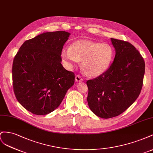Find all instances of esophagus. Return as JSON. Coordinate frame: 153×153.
<instances>
[{
    "label": "esophagus",
    "mask_w": 153,
    "mask_h": 153,
    "mask_svg": "<svg viewBox=\"0 0 153 153\" xmlns=\"http://www.w3.org/2000/svg\"><path fill=\"white\" fill-rule=\"evenodd\" d=\"M82 78L81 77V76L79 75H77L75 77V81L76 82H81V81H82Z\"/></svg>",
    "instance_id": "1"
}]
</instances>
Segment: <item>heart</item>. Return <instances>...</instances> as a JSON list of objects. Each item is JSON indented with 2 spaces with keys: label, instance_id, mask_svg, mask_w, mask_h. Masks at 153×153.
<instances>
[{
  "label": "heart",
  "instance_id": "1",
  "mask_svg": "<svg viewBox=\"0 0 153 153\" xmlns=\"http://www.w3.org/2000/svg\"><path fill=\"white\" fill-rule=\"evenodd\" d=\"M115 51L108 43L79 40L70 48H64L62 58L68 68L81 62L82 71L90 77H97L105 72L114 58Z\"/></svg>",
  "mask_w": 153,
  "mask_h": 153
}]
</instances>
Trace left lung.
I'll list each match as a JSON object with an SVG mask.
<instances>
[{"mask_svg":"<svg viewBox=\"0 0 153 153\" xmlns=\"http://www.w3.org/2000/svg\"><path fill=\"white\" fill-rule=\"evenodd\" d=\"M115 49L113 62L99 76L86 81L90 110L103 119L125 111L138 98L142 88L145 62L130 43L111 38Z\"/></svg>","mask_w":153,"mask_h":153,"instance_id":"1","label":"left lung"}]
</instances>
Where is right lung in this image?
Masks as SVG:
<instances>
[{"label":"right lung","instance_id":"right-lung-1","mask_svg":"<svg viewBox=\"0 0 153 153\" xmlns=\"http://www.w3.org/2000/svg\"><path fill=\"white\" fill-rule=\"evenodd\" d=\"M70 34L62 30L42 33L26 40L15 56L12 77L15 97L33 114L53 111L74 84V73L61 63Z\"/></svg>","mask_w":153,"mask_h":153}]
</instances>
